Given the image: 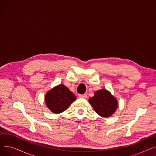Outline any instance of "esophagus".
<instances>
[{"mask_svg": "<svg viewBox=\"0 0 156 156\" xmlns=\"http://www.w3.org/2000/svg\"><path fill=\"white\" fill-rule=\"evenodd\" d=\"M79 97L83 98V99H87V95L86 94H81V95H79Z\"/></svg>", "mask_w": 156, "mask_h": 156, "instance_id": "34e87169", "label": "esophagus"}]
</instances>
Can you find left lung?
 <instances>
[{
    "label": "left lung",
    "mask_w": 156,
    "mask_h": 156,
    "mask_svg": "<svg viewBox=\"0 0 156 156\" xmlns=\"http://www.w3.org/2000/svg\"><path fill=\"white\" fill-rule=\"evenodd\" d=\"M88 101L95 111L104 118L112 116L118 107L117 99L105 89L96 91Z\"/></svg>",
    "instance_id": "left-lung-1"
}]
</instances>
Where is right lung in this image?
<instances>
[{
  "instance_id": "right-lung-1",
  "label": "right lung",
  "mask_w": 156,
  "mask_h": 156,
  "mask_svg": "<svg viewBox=\"0 0 156 156\" xmlns=\"http://www.w3.org/2000/svg\"><path fill=\"white\" fill-rule=\"evenodd\" d=\"M76 99L75 95L62 84L50 90L45 97L47 108L55 114H59L66 110Z\"/></svg>"
}]
</instances>
